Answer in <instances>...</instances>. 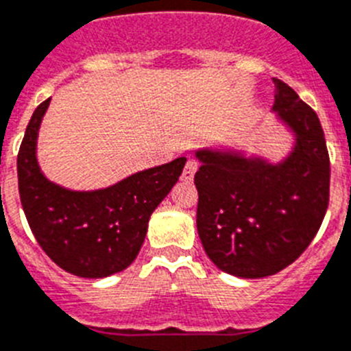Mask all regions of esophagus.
Returning a JSON list of instances; mask_svg holds the SVG:
<instances>
[{
    "label": "esophagus",
    "mask_w": 351,
    "mask_h": 351,
    "mask_svg": "<svg viewBox=\"0 0 351 351\" xmlns=\"http://www.w3.org/2000/svg\"><path fill=\"white\" fill-rule=\"evenodd\" d=\"M197 171V162L194 160V158H189L187 164H185L184 167V173H182V180L184 182H191V180L194 178V175H196Z\"/></svg>",
    "instance_id": "obj_1"
}]
</instances>
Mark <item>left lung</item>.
I'll return each instance as SVG.
<instances>
[{"label": "left lung", "mask_w": 351, "mask_h": 351, "mask_svg": "<svg viewBox=\"0 0 351 351\" xmlns=\"http://www.w3.org/2000/svg\"><path fill=\"white\" fill-rule=\"evenodd\" d=\"M274 86L272 111L293 134L282 160L230 148L196 152L197 234L215 267L243 279L274 276L293 263L328 206L330 160L318 117L288 84L274 79Z\"/></svg>", "instance_id": "obj_1"}]
</instances>
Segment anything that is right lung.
Returning a JSON list of instances; mask_svg holds the SVG:
<instances>
[{
	"label": "right lung",
	"mask_w": 351,
	"mask_h": 351,
	"mask_svg": "<svg viewBox=\"0 0 351 351\" xmlns=\"http://www.w3.org/2000/svg\"><path fill=\"white\" fill-rule=\"evenodd\" d=\"M51 99L33 112L17 155L19 196L28 224L45 254L77 277L100 279L121 272L139 254L148 221L187 162L138 171L97 191H70L45 178L36 139Z\"/></svg>",
	"instance_id": "right-lung-1"
}]
</instances>
